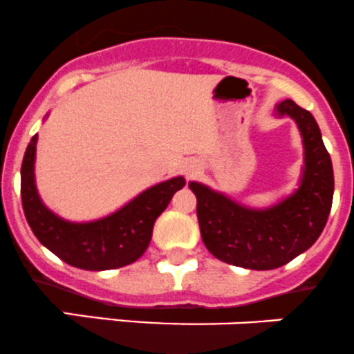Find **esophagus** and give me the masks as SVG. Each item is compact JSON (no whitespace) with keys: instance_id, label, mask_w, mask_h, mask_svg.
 Masks as SVG:
<instances>
[{"instance_id":"1","label":"esophagus","mask_w":354,"mask_h":354,"mask_svg":"<svg viewBox=\"0 0 354 354\" xmlns=\"http://www.w3.org/2000/svg\"><path fill=\"white\" fill-rule=\"evenodd\" d=\"M185 173H187V176H194V174L197 173V167H195V166H188L187 169H185Z\"/></svg>"}]
</instances>
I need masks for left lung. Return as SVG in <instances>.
Instances as JSON below:
<instances>
[{"instance_id": "8db88e82", "label": "left lung", "mask_w": 354, "mask_h": 354, "mask_svg": "<svg viewBox=\"0 0 354 354\" xmlns=\"http://www.w3.org/2000/svg\"><path fill=\"white\" fill-rule=\"evenodd\" d=\"M277 114L292 118L303 136V178L292 195L272 207L250 209L197 181L188 183L197 197V218L205 247L212 256L233 266L280 268L310 249L327 225L334 171L320 128L311 112L292 100L277 105Z\"/></svg>"}]
</instances>
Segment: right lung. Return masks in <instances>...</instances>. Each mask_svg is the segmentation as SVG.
Masks as SVG:
<instances>
[{
	"label": "right lung",
	"mask_w": 354,
	"mask_h": 354,
	"mask_svg": "<svg viewBox=\"0 0 354 354\" xmlns=\"http://www.w3.org/2000/svg\"><path fill=\"white\" fill-rule=\"evenodd\" d=\"M37 135L30 138L20 169V195L27 223L46 249L71 266L90 272L115 270L142 256L152 239L153 223L173 195L185 187L176 176L147 188L119 211L88 223H72L51 212L34 181Z\"/></svg>",
	"instance_id": "right-lung-1"
}]
</instances>
